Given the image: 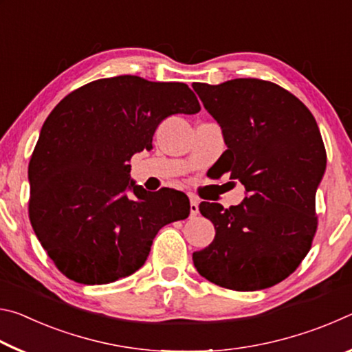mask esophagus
Listing matches in <instances>:
<instances>
[{
  "instance_id": "34e87169",
  "label": "esophagus",
  "mask_w": 352,
  "mask_h": 352,
  "mask_svg": "<svg viewBox=\"0 0 352 352\" xmlns=\"http://www.w3.org/2000/svg\"><path fill=\"white\" fill-rule=\"evenodd\" d=\"M189 200H190V205H189L190 216H197L199 214V199L195 197V195H189Z\"/></svg>"
}]
</instances>
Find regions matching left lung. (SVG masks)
Segmentation results:
<instances>
[{
    "label": "left lung",
    "mask_w": 352,
    "mask_h": 352,
    "mask_svg": "<svg viewBox=\"0 0 352 352\" xmlns=\"http://www.w3.org/2000/svg\"><path fill=\"white\" fill-rule=\"evenodd\" d=\"M222 129L226 151L216 175L230 172L245 186L237 206L201 201L216 237L195 252L197 272L220 287H272L296 270L311 250L315 194L326 169V148L307 107L276 83L233 79L192 83Z\"/></svg>",
    "instance_id": "1"
}]
</instances>
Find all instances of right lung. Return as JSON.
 Here are the masks:
<instances>
[{
  "label": "right lung",
  "instance_id": "right-lung-1",
  "mask_svg": "<svg viewBox=\"0 0 352 352\" xmlns=\"http://www.w3.org/2000/svg\"><path fill=\"white\" fill-rule=\"evenodd\" d=\"M199 111L186 83L118 76L77 88L50 113L29 163V219L65 276L94 285L132 275L158 231L189 216L186 195L138 186L129 162L152 147L163 119Z\"/></svg>",
  "mask_w": 352,
  "mask_h": 352
}]
</instances>
